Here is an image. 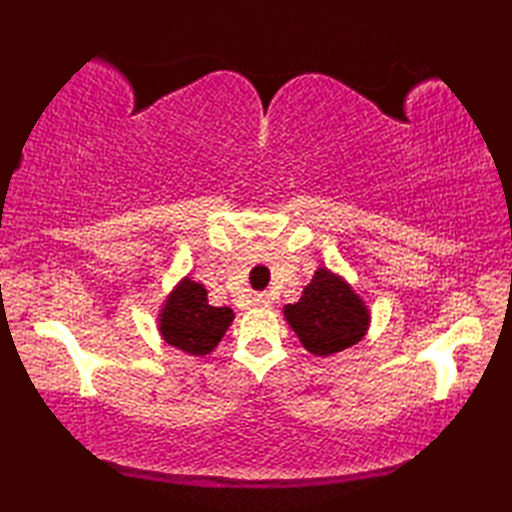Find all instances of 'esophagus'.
<instances>
[{
  "label": "esophagus",
  "mask_w": 512,
  "mask_h": 512,
  "mask_svg": "<svg viewBox=\"0 0 512 512\" xmlns=\"http://www.w3.org/2000/svg\"><path fill=\"white\" fill-rule=\"evenodd\" d=\"M253 306L255 308H270L273 306V299H270V295H266V292H262V295L253 297Z\"/></svg>",
  "instance_id": "34e87169"
}]
</instances>
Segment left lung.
<instances>
[{
	"label": "left lung",
	"instance_id": "8db88e82",
	"mask_svg": "<svg viewBox=\"0 0 512 512\" xmlns=\"http://www.w3.org/2000/svg\"><path fill=\"white\" fill-rule=\"evenodd\" d=\"M284 317L301 345L314 356H332L356 345L369 330V310L347 281L319 268L297 303L284 306Z\"/></svg>",
	"mask_w": 512,
	"mask_h": 512
}]
</instances>
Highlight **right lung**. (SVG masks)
<instances>
[{
	"mask_svg": "<svg viewBox=\"0 0 512 512\" xmlns=\"http://www.w3.org/2000/svg\"><path fill=\"white\" fill-rule=\"evenodd\" d=\"M233 319L235 312L231 308L209 306L206 288L191 277H184L162 303L158 330L176 350L206 356L222 341Z\"/></svg>",
	"mask_w": 512,
	"mask_h": 512,
	"instance_id": "1",
	"label": "right lung"
}]
</instances>
